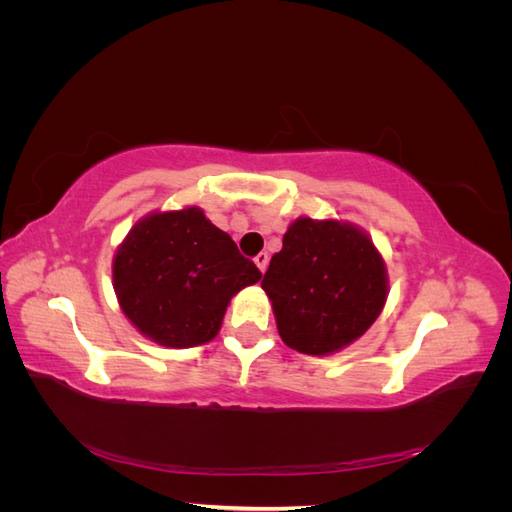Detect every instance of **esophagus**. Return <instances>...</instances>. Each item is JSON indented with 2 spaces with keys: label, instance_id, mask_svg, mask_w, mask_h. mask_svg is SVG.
Here are the masks:
<instances>
[{
  "label": "esophagus",
  "instance_id": "1",
  "mask_svg": "<svg viewBox=\"0 0 512 512\" xmlns=\"http://www.w3.org/2000/svg\"><path fill=\"white\" fill-rule=\"evenodd\" d=\"M254 262H256V267L265 273L267 271V265H269V254L267 252H260L256 258H254Z\"/></svg>",
  "mask_w": 512,
  "mask_h": 512
}]
</instances>
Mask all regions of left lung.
I'll return each mask as SVG.
<instances>
[{"instance_id": "obj_1", "label": "left lung", "mask_w": 512, "mask_h": 512, "mask_svg": "<svg viewBox=\"0 0 512 512\" xmlns=\"http://www.w3.org/2000/svg\"><path fill=\"white\" fill-rule=\"evenodd\" d=\"M386 269L371 239L352 224L299 218L262 280L284 344L331 354L359 339L386 301Z\"/></svg>"}]
</instances>
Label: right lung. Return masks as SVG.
Instances as JSON below:
<instances>
[{"label": "right lung", "mask_w": 512, "mask_h": 512, "mask_svg": "<svg viewBox=\"0 0 512 512\" xmlns=\"http://www.w3.org/2000/svg\"><path fill=\"white\" fill-rule=\"evenodd\" d=\"M262 277L198 207L136 222L113 260L123 314L153 342L192 348L218 335L235 294Z\"/></svg>", "instance_id": "1"}]
</instances>
